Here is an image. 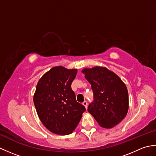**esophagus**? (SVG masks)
Instances as JSON below:
<instances>
[{"label":"esophagus","mask_w":156,"mask_h":156,"mask_svg":"<svg viewBox=\"0 0 156 156\" xmlns=\"http://www.w3.org/2000/svg\"><path fill=\"white\" fill-rule=\"evenodd\" d=\"M82 105L84 106V107H86V108H87V107H88V102L87 101H84L83 102H82Z\"/></svg>","instance_id":"obj_1"}]
</instances>
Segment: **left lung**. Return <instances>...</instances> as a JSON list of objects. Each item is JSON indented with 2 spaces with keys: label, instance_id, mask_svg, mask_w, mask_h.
Masks as SVG:
<instances>
[{
  "label": "left lung",
  "instance_id": "8db88e82",
  "mask_svg": "<svg viewBox=\"0 0 156 156\" xmlns=\"http://www.w3.org/2000/svg\"><path fill=\"white\" fill-rule=\"evenodd\" d=\"M91 84L94 100L88 111L100 126L112 128L127 113L128 91L125 84L115 73L103 67L85 68L82 71Z\"/></svg>",
  "mask_w": 156,
  "mask_h": 156
}]
</instances>
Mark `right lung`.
<instances>
[{
  "label": "right lung",
  "instance_id": "right-lung-1",
  "mask_svg": "<svg viewBox=\"0 0 156 156\" xmlns=\"http://www.w3.org/2000/svg\"><path fill=\"white\" fill-rule=\"evenodd\" d=\"M77 69L56 66L39 80L34 97L38 117L51 132L66 135L72 133L86 111L76 100L71 84Z\"/></svg>",
  "mask_w": 156,
  "mask_h": 156
}]
</instances>
